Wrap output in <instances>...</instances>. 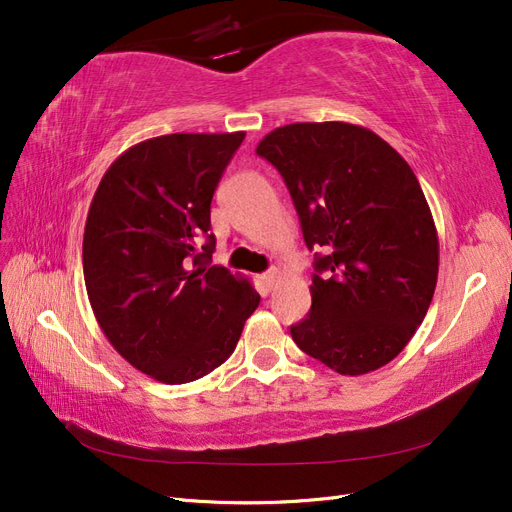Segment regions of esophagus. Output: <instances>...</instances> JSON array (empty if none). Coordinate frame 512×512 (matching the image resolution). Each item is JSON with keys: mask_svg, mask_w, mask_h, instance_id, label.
Listing matches in <instances>:
<instances>
[{"mask_svg": "<svg viewBox=\"0 0 512 512\" xmlns=\"http://www.w3.org/2000/svg\"><path fill=\"white\" fill-rule=\"evenodd\" d=\"M260 282H262V286H265V290H271L275 286V282H277V271L271 269L267 273H262L260 275Z\"/></svg>", "mask_w": 512, "mask_h": 512, "instance_id": "esophagus-1", "label": "esophagus"}]
</instances>
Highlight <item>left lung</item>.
Listing matches in <instances>:
<instances>
[{"instance_id":"1","label":"left lung","mask_w":512,"mask_h":512,"mask_svg":"<svg viewBox=\"0 0 512 512\" xmlns=\"http://www.w3.org/2000/svg\"><path fill=\"white\" fill-rule=\"evenodd\" d=\"M256 153L280 170L316 250L312 309L290 327L294 344L344 376L393 361L438 282V232L412 168L344 121L275 128Z\"/></svg>"}]
</instances>
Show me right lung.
<instances>
[{
  "label": "right lung",
  "mask_w": 512,
  "mask_h": 512,
  "mask_svg": "<svg viewBox=\"0 0 512 512\" xmlns=\"http://www.w3.org/2000/svg\"><path fill=\"white\" fill-rule=\"evenodd\" d=\"M245 132L166 134L123 151L91 200L87 297L108 342L166 384L207 376L260 303L250 280L209 265L211 198Z\"/></svg>",
  "instance_id": "right-lung-1"
}]
</instances>
